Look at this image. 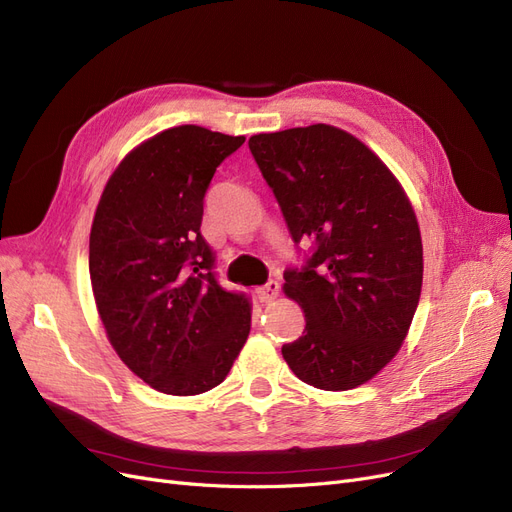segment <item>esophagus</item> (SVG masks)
Returning <instances> with one entry per match:
<instances>
[{"label": "esophagus", "mask_w": 512, "mask_h": 512, "mask_svg": "<svg viewBox=\"0 0 512 512\" xmlns=\"http://www.w3.org/2000/svg\"><path fill=\"white\" fill-rule=\"evenodd\" d=\"M277 294H280V284H277L275 280L267 282L265 286H260V288L256 290V297H258L260 303H271V301H275Z\"/></svg>", "instance_id": "esophagus-1"}]
</instances>
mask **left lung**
Here are the masks:
<instances>
[{
	"mask_svg": "<svg viewBox=\"0 0 512 512\" xmlns=\"http://www.w3.org/2000/svg\"><path fill=\"white\" fill-rule=\"evenodd\" d=\"M294 243L312 241L284 292L305 331L282 346L299 380L348 391L374 378L406 339L423 284L421 230L408 196L374 151L316 123L250 138Z\"/></svg>",
	"mask_w": 512,
	"mask_h": 512,
	"instance_id": "left-lung-1",
	"label": "left lung"
}]
</instances>
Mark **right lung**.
Here are the masks:
<instances>
[{
  "label": "right lung",
  "instance_id": "obj_1",
  "mask_svg": "<svg viewBox=\"0 0 512 512\" xmlns=\"http://www.w3.org/2000/svg\"><path fill=\"white\" fill-rule=\"evenodd\" d=\"M245 136L156 134L108 179L89 235L98 314L119 359L166 395L218 386L250 335L252 303L224 290L200 235L209 183Z\"/></svg>",
  "mask_w": 512,
  "mask_h": 512
}]
</instances>
